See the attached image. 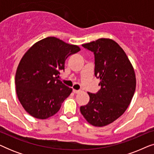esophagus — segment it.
<instances>
[{
  "label": "esophagus",
  "instance_id": "1",
  "mask_svg": "<svg viewBox=\"0 0 154 154\" xmlns=\"http://www.w3.org/2000/svg\"><path fill=\"white\" fill-rule=\"evenodd\" d=\"M73 93L76 94V93H79V92H80V90H74V89H73Z\"/></svg>",
  "mask_w": 154,
  "mask_h": 154
}]
</instances>
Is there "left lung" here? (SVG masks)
<instances>
[{
  "label": "left lung",
  "instance_id": "1",
  "mask_svg": "<svg viewBox=\"0 0 154 154\" xmlns=\"http://www.w3.org/2000/svg\"><path fill=\"white\" fill-rule=\"evenodd\" d=\"M94 54V75L100 80L96 94L88 92L90 101L80 108L92 125L103 127L119 119L131 102L136 88L134 68L121 46L110 38L83 44Z\"/></svg>",
  "mask_w": 154,
  "mask_h": 154
}]
</instances>
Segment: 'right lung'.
I'll return each mask as SVG.
<instances>
[{
    "label": "right lung",
    "mask_w": 154,
    "mask_h": 154,
    "mask_svg": "<svg viewBox=\"0 0 154 154\" xmlns=\"http://www.w3.org/2000/svg\"><path fill=\"white\" fill-rule=\"evenodd\" d=\"M81 50L78 45L48 37L31 46L21 59L15 74L16 92L25 111L46 119L58 112L72 88L57 79L66 58Z\"/></svg>",
    "instance_id": "add662e5"
}]
</instances>
